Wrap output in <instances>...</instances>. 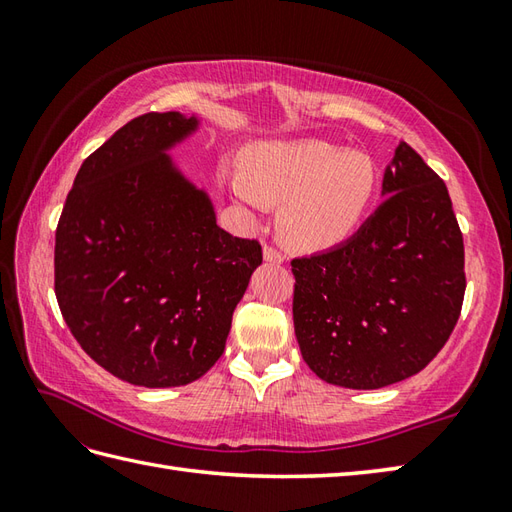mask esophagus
I'll use <instances>...</instances> for the list:
<instances>
[{"mask_svg":"<svg viewBox=\"0 0 512 512\" xmlns=\"http://www.w3.org/2000/svg\"><path fill=\"white\" fill-rule=\"evenodd\" d=\"M264 259H266L268 264H277V266L284 264V255H281L279 250H275L273 246H266L264 248Z\"/></svg>","mask_w":512,"mask_h":512,"instance_id":"esophagus-1","label":"esophagus"}]
</instances>
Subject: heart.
Returning <instances> with one entry per match:
<instances>
[{
	"mask_svg": "<svg viewBox=\"0 0 512 512\" xmlns=\"http://www.w3.org/2000/svg\"><path fill=\"white\" fill-rule=\"evenodd\" d=\"M231 189L250 209L281 204L279 233L292 248L343 244L372 209L380 173L361 151L325 140H275L255 147Z\"/></svg>",
	"mask_w": 512,
	"mask_h": 512,
	"instance_id": "b5f03b06",
	"label": "heart"
}]
</instances>
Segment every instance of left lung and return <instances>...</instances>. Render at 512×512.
Wrapping results in <instances>:
<instances>
[{"mask_svg": "<svg viewBox=\"0 0 512 512\" xmlns=\"http://www.w3.org/2000/svg\"><path fill=\"white\" fill-rule=\"evenodd\" d=\"M383 198L347 242L292 259L301 356L330 385L380 389L418 374L462 310L464 242L447 184L398 143Z\"/></svg>", "mask_w": 512, "mask_h": 512, "instance_id": "8db88e82", "label": "left lung"}]
</instances>
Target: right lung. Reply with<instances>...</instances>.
Wrapping results in <instances>:
<instances>
[{
    "label": "right lung",
    "instance_id": "obj_1",
    "mask_svg": "<svg viewBox=\"0 0 512 512\" xmlns=\"http://www.w3.org/2000/svg\"><path fill=\"white\" fill-rule=\"evenodd\" d=\"M200 125L180 112L123 125L85 158L57 226L65 323L92 361L140 387L209 372L262 264V246L217 226L211 195L171 158Z\"/></svg>",
    "mask_w": 512,
    "mask_h": 512
}]
</instances>
